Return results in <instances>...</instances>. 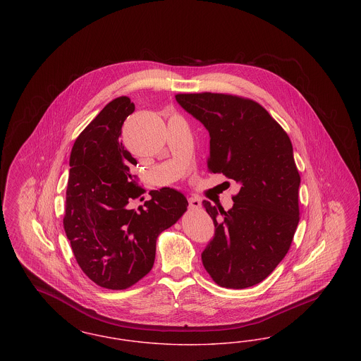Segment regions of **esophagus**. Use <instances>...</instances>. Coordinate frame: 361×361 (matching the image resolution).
Returning a JSON list of instances; mask_svg holds the SVG:
<instances>
[{
  "mask_svg": "<svg viewBox=\"0 0 361 361\" xmlns=\"http://www.w3.org/2000/svg\"><path fill=\"white\" fill-rule=\"evenodd\" d=\"M188 203L189 208H199V207L202 206V202L197 197H189Z\"/></svg>",
  "mask_w": 361,
  "mask_h": 361,
  "instance_id": "1",
  "label": "esophagus"
}]
</instances>
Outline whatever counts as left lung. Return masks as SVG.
Here are the masks:
<instances>
[{
  "mask_svg": "<svg viewBox=\"0 0 361 361\" xmlns=\"http://www.w3.org/2000/svg\"><path fill=\"white\" fill-rule=\"evenodd\" d=\"M176 100L209 134V172L240 185L228 211L203 202L215 224L203 265L224 288L256 286L286 257L299 224L300 176L291 140L253 100L209 92Z\"/></svg>",
  "mask_w": 361,
  "mask_h": 361,
  "instance_id": "8db88e82",
  "label": "left lung"
}]
</instances>
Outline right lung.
<instances>
[{
	"mask_svg": "<svg viewBox=\"0 0 361 361\" xmlns=\"http://www.w3.org/2000/svg\"><path fill=\"white\" fill-rule=\"evenodd\" d=\"M134 111L126 96L106 104L70 153L63 227L82 272L108 290H126L152 271L158 235L188 206L181 192L162 188L131 207L145 193L133 174L137 159L121 140Z\"/></svg>",
	"mask_w": 361,
	"mask_h": 361,
	"instance_id": "obj_1",
	"label": "right lung"
}]
</instances>
